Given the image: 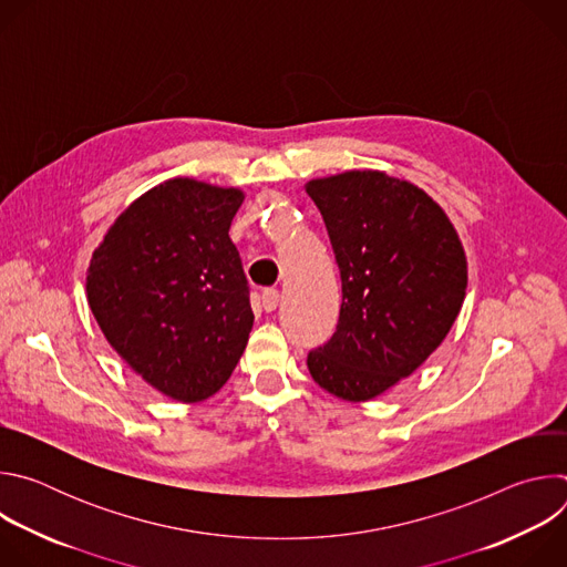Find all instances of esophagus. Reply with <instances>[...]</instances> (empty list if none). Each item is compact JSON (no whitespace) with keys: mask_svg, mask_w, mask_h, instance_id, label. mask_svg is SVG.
Returning a JSON list of instances; mask_svg holds the SVG:
<instances>
[{"mask_svg":"<svg viewBox=\"0 0 567 567\" xmlns=\"http://www.w3.org/2000/svg\"><path fill=\"white\" fill-rule=\"evenodd\" d=\"M260 300H262V307H265L267 311H274V309L278 307V302H280V291L274 289V287H267V289H262Z\"/></svg>","mask_w":567,"mask_h":567,"instance_id":"obj_1","label":"esophagus"}]
</instances>
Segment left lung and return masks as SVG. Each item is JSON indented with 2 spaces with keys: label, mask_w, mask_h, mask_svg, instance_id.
I'll list each match as a JSON object with an SVG mask.
<instances>
[{
  "label": "left lung",
  "mask_w": 567,
  "mask_h": 567,
  "mask_svg": "<svg viewBox=\"0 0 567 567\" xmlns=\"http://www.w3.org/2000/svg\"><path fill=\"white\" fill-rule=\"evenodd\" d=\"M341 271L337 332L307 354L313 381L368 401L413 374L462 307L466 260L444 210L417 186L352 171L307 186Z\"/></svg>",
  "instance_id": "8db88e82"
}]
</instances>
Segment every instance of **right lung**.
<instances>
[{
	"label": "right lung",
	"mask_w": 567,
	"mask_h": 567,
	"mask_svg": "<svg viewBox=\"0 0 567 567\" xmlns=\"http://www.w3.org/2000/svg\"><path fill=\"white\" fill-rule=\"evenodd\" d=\"M235 188L173 179L107 230L87 300L112 348L147 383L193 403L235 370L254 328L249 280L228 237Z\"/></svg>",
	"instance_id": "1"
}]
</instances>
